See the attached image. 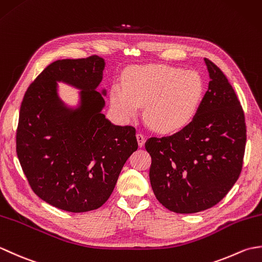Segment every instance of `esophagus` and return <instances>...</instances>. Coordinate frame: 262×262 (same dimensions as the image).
<instances>
[{
	"label": "esophagus",
	"instance_id": "1",
	"mask_svg": "<svg viewBox=\"0 0 262 262\" xmlns=\"http://www.w3.org/2000/svg\"><path fill=\"white\" fill-rule=\"evenodd\" d=\"M136 138H137V142H138V146L143 147L144 144H145V137H144V135L141 134V133H137Z\"/></svg>",
	"mask_w": 262,
	"mask_h": 262
}]
</instances>
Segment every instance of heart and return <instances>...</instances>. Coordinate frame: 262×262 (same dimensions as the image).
Masks as SVG:
<instances>
[{"label": "heart", "mask_w": 262, "mask_h": 262, "mask_svg": "<svg viewBox=\"0 0 262 262\" xmlns=\"http://www.w3.org/2000/svg\"><path fill=\"white\" fill-rule=\"evenodd\" d=\"M204 94V82L193 71L168 65L130 69L124 86L115 84L110 102L121 118L132 119L144 107V116L161 134H172L191 122Z\"/></svg>", "instance_id": "1"}]
</instances>
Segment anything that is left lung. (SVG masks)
I'll return each instance as SVG.
<instances>
[{
	"label": "left lung",
	"instance_id": "left-lung-1",
	"mask_svg": "<svg viewBox=\"0 0 262 262\" xmlns=\"http://www.w3.org/2000/svg\"><path fill=\"white\" fill-rule=\"evenodd\" d=\"M208 90L194 118L180 132L151 137L149 181L165 208L180 214L213 207L241 173L247 129L236 94L223 72L205 58Z\"/></svg>",
	"mask_w": 262,
	"mask_h": 262
}]
</instances>
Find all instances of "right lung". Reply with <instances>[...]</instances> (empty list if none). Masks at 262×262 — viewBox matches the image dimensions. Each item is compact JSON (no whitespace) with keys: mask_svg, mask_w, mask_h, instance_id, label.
I'll return each instance as SVG.
<instances>
[{"mask_svg":"<svg viewBox=\"0 0 262 262\" xmlns=\"http://www.w3.org/2000/svg\"><path fill=\"white\" fill-rule=\"evenodd\" d=\"M104 59H59L48 65L25 93L16 129V154L28 182L49 205L72 213L107 202L122 166L138 144L132 126H117L101 113ZM58 81L79 88L80 101L69 107Z\"/></svg>","mask_w":262,"mask_h":262,"instance_id":"right-lung-1","label":"right lung"}]
</instances>
